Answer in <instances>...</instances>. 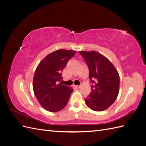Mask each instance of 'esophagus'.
Wrapping results in <instances>:
<instances>
[{
  "label": "esophagus",
  "instance_id": "1",
  "mask_svg": "<svg viewBox=\"0 0 146 146\" xmlns=\"http://www.w3.org/2000/svg\"><path fill=\"white\" fill-rule=\"evenodd\" d=\"M74 87H75V88H77V89H78V88H80V86H78V85H75V86H74Z\"/></svg>",
  "mask_w": 146,
  "mask_h": 146
}]
</instances>
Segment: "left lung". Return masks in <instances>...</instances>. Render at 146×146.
Segmentation results:
<instances>
[{"label":"left lung","mask_w":146,"mask_h":146,"mask_svg":"<svg viewBox=\"0 0 146 146\" xmlns=\"http://www.w3.org/2000/svg\"><path fill=\"white\" fill-rule=\"evenodd\" d=\"M89 69L92 91L85 99L90 109L100 111L112 104L119 94L120 78L115 68L104 56L96 51H79Z\"/></svg>","instance_id":"left-lung-1"}]
</instances>
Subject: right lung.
I'll use <instances>...</instances> for the list:
<instances>
[{
  "mask_svg": "<svg viewBox=\"0 0 146 146\" xmlns=\"http://www.w3.org/2000/svg\"><path fill=\"white\" fill-rule=\"evenodd\" d=\"M75 51L59 49L43 59L35 71L33 90L41 106L49 111L56 112L66 106L73 90L60 82L62 71Z\"/></svg>",
  "mask_w": 146,
  "mask_h": 146,
  "instance_id": "add662e5",
  "label": "right lung"
}]
</instances>
